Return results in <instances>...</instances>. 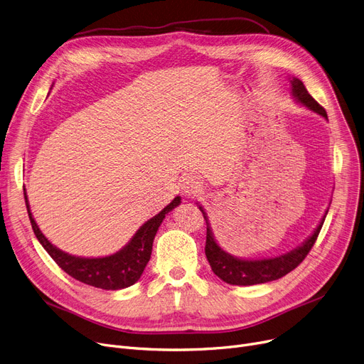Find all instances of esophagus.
<instances>
[{"instance_id": "1", "label": "esophagus", "mask_w": 364, "mask_h": 364, "mask_svg": "<svg viewBox=\"0 0 364 364\" xmlns=\"http://www.w3.org/2000/svg\"><path fill=\"white\" fill-rule=\"evenodd\" d=\"M202 187H203V183L196 176L188 174L183 178L181 188H183V192H184L186 196H196L198 193L202 192Z\"/></svg>"}]
</instances>
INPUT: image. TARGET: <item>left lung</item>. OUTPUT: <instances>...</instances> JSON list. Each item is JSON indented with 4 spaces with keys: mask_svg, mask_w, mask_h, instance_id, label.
<instances>
[{
    "mask_svg": "<svg viewBox=\"0 0 364 364\" xmlns=\"http://www.w3.org/2000/svg\"><path fill=\"white\" fill-rule=\"evenodd\" d=\"M292 95L296 99L298 103L304 105L305 107H309L310 110L318 113L320 117L324 119H328V113L324 110L313 97L309 94L307 88L304 87L302 81L298 78H292ZM199 209L203 214V218L206 221V245H205V255L208 258L209 265H211L213 272L225 283L228 284H239V286H251V284H259V283H267V282H273L277 280L292 270H295L296 267L304 261V258L307 257V254L311 251V247L314 246L317 236L321 230V225L324 223V218H326V214H324L323 220L317 225L314 233L305 240L301 246L295 247L294 251L274 257V258H264V259H242L236 258L230 254H227L223 251L220 245L217 243L211 225H209V221L206 218V214L199 206Z\"/></svg>",
    "mask_w": 364,
    "mask_h": 364,
    "instance_id": "obj_1",
    "label": "left lung"
}]
</instances>
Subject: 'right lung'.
I'll list each match as a JSON object with an SVG mask.
<instances>
[{
    "instance_id": "obj_1",
    "label": "right lung",
    "mask_w": 364,
    "mask_h": 364,
    "mask_svg": "<svg viewBox=\"0 0 364 364\" xmlns=\"http://www.w3.org/2000/svg\"><path fill=\"white\" fill-rule=\"evenodd\" d=\"M23 195L32 230L36 239L44 246V250L48 252V255L55 261V264L73 279L94 286V288L106 291H118L128 288V286L134 284L140 279L150 259L153 239L156 236L159 225L162 224L165 215L181 202L180 196L174 198V200L166 205L159 214L146 221L139 228L137 233L132 236L128 245H125L117 254L103 258H81L69 255L48 242V239L41 233L40 227L36 225L31 214L25 187Z\"/></svg>"
}]
</instances>
